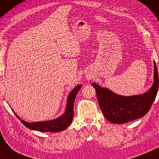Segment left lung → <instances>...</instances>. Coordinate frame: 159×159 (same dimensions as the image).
<instances>
[{
	"instance_id": "1",
	"label": "left lung",
	"mask_w": 159,
	"mask_h": 159,
	"mask_svg": "<svg viewBox=\"0 0 159 159\" xmlns=\"http://www.w3.org/2000/svg\"><path fill=\"white\" fill-rule=\"evenodd\" d=\"M154 81L151 89L143 94L124 97L118 95L95 83L98 102L103 115L110 122L123 124L141 118L146 115L156 99L158 89L157 67L154 61Z\"/></svg>"
}]
</instances>
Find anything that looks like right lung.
<instances>
[{"mask_svg":"<svg viewBox=\"0 0 159 159\" xmlns=\"http://www.w3.org/2000/svg\"><path fill=\"white\" fill-rule=\"evenodd\" d=\"M81 87V84L75 86V88L73 89V90L70 93L68 99H67L66 110H65L63 115L60 116V117L55 120H49V121L36 122H28L21 120V122H22V124L29 129L40 132L57 133V132H60L66 129L72 122L73 113H74V111H73V104H74L75 98ZM14 114L20 120V117H18L16 114L15 112Z\"/></svg>","mask_w":159,"mask_h":159,"instance_id":"right-lung-1","label":"right lung"}]
</instances>
